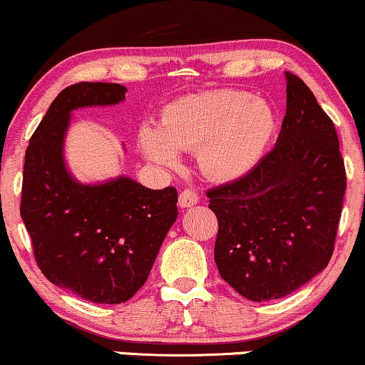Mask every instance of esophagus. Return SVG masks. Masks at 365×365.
<instances>
[{
  "instance_id": "esophagus-1",
  "label": "esophagus",
  "mask_w": 365,
  "mask_h": 365,
  "mask_svg": "<svg viewBox=\"0 0 365 365\" xmlns=\"http://www.w3.org/2000/svg\"><path fill=\"white\" fill-rule=\"evenodd\" d=\"M199 202V195H197L195 190L192 188H185V190L180 192L178 197V206L180 207H192Z\"/></svg>"
}]
</instances>
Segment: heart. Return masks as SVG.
<instances>
[{
  "label": "heart",
  "mask_w": 365,
  "mask_h": 365,
  "mask_svg": "<svg viewBox=\"0 0 365 365\" xmlns=\"http://www.w3.org/2000/svg\"><path fill=\"white\" fill-rule=\"evenodd\" d=\"M276 132L269 104L242 91H211L180 98L163 111L159 128L139 133L142 153L158 165L175 168L177 150H195L207 178L228 182L261 161Z\"/></svg>",
  "instance_id": "heart-1"
}]
</instances>
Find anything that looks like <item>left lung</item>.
<instances>
[{"instance_id":"left-lung-1","label":"left lung","mask_w":365,"mask_h":365,"mask_svg":"<svg viewBox=\"0 0 365 365\" xmlns=\"http://www.w3.org/2000/svg\"><path fill=\"white\" fill-rule=\"evenodd\" d=\"M284 77L287 115L273 150L206 192L217 271L252 302L290 295L328 266L346 188L333 121L297 75Z\"/></svg>"}]
</instances>
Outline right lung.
<instances>
[{"label":"right lung","mask_w":365,"mask_h":365,"mask_svg":"<svg viewBox=\"0 0 365 365\" xmlns=\"http://www.w3.org/2000/svg\"><path fill=\"white\" fill-rule=\"evenodd\" d=\"M127 87L78 82L51 103L25 150L20 216L49 282L96 304H121L145 283L178 216L175 187L150 190L128 177L83 185L68 173L70 113L110 106Z\"/></svg>","instance_id":"obj_1"}]
</instances>
